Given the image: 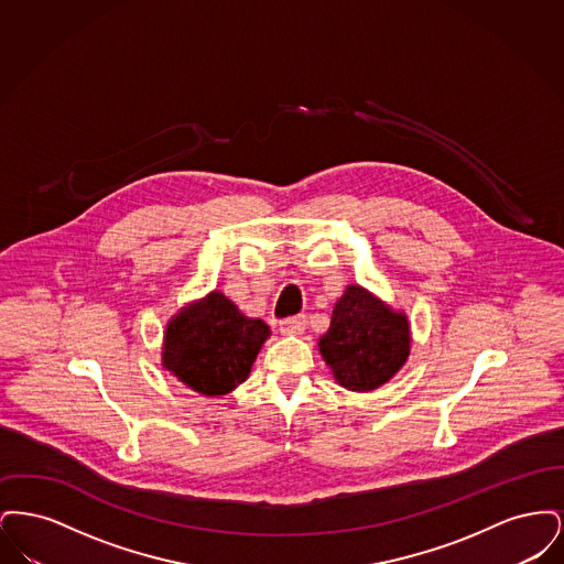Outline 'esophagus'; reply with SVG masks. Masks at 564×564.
Wrapping results in <instances>:
<instances>
[{"instance_id": "34e87169", "label": "esophagus", "mask_w": 564, "mask_h": 564, "mask_svg": "<svg viewBox=\"0 0 564 564\" xmlns=\"http://www.w3.org/2000/svg\"><path fill=\"white\" fill-rule=\"evenodd\" d=\"M279 325H281V332H283V334H300V332L304 329V325H306V317H304V315L285 317Z\"/></svg>"}]
</instances>
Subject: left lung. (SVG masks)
<instances>
[{
  "instance_id": "1",
  "label": "left lung",
  "mask_w": 564,
  "mask_h": 564,
  "mask_svg": "<svg viewBox=\"0 0 564 564\" xmlns=\"http://www.w3.org/2000/svg\"><path fill=\"white\" fill-rule=\"evenodd\" d=\"M319 350L343 387L349 391H372L408 359V319L364 288L349 285L334 306Z\"/></svg>"
}]
</instances>
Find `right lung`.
<instances>
[{"mask_svg":"<svg viewBox=\"0 0 564 564\" xmlns=\"http://www.w3.org/2000/svg\"><path fill=\"white\" fill-rule=\"evenodd\" d=\"M269 336L267 323L214 292L169 323L162 366L203 395H224L247 378Z\"/></svg>","mask_w":564,"mask_h":564,"instance_id":"right-lung-1","label":"right lung"}]
</instances>
